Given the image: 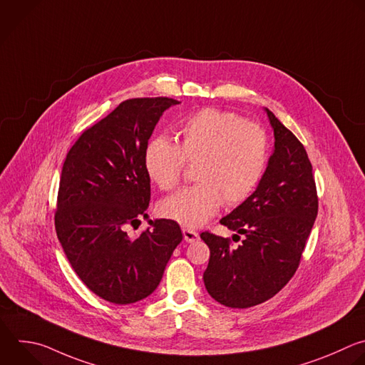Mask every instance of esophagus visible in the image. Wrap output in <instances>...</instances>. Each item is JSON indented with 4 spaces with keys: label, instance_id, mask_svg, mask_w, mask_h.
<instances>
[{
    "label": "esophagus",
    "instance_id": "esophagus-1",
    "mask_svg": "<svg viewBox=\"0 0 365 365\" xmlns=\"http://www.w3.org/2000/svg\"><path fill=\"white\" fill-rule=\"evenodd\" d=\"M182 232H183L185 240L189 242V244H192V242H196V240L199 239V233L195 232V230H192V229H189V227H183Z\"/></svg>",
    "mask_w": 365,
    "mask_h": 365
}]
</instances>
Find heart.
Here are the masks:
<instances>
[{
	"label": "heart",
	"instance_id": "heart-1",
	"mask_svg": "<svg viewBox=\"0 0 365 365\" xmlns=\"http://www.w3.org/2000/svg\"><path fill=\"white\" fill-rule=\"evenodd\" d=\"M268 135L239 114L205 108L183 121L178 145L166 138L149 142L145 168L162 190H173L186 163H196L197 182L160 203V212L185 226H199L222 206L244 203L261 182L268 163Z\"/></svg>",
	"mask_w": 365,
	"mask_h": 365
}]
</instances>
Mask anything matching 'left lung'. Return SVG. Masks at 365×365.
<instances>
[{"label": "left lung", "mask_w": 365, "mask_h": 365, "mask_svg": "<svg viewBox=\"0 0 365 365\" xmlns=\"http://www.w3.org/2000/svg\"><path fill=\"white\" fill-rule=\"evenodd\" d=\"M275 149L257 190L220 219L240 239L209 230L210 250L203 282L209 295L229 308H250L278 294L297 272L318 215L312 165L304 145L267 108Z\"/></svg>", "instance_id": "8db88e82"}]
</instances>
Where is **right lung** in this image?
<instances>
[{
    "label": "right lung",
    "mask_w": 365,
    "mask_h": 365,
    "mask_svg": "<svg viewBox=\"0 0 365 365\" xmlns=\"http://www.w3.org/2000/svg\"><path fill=\"white\" fill-rule=\"evenodd\" d=\"M169 97L121 101L76 140L63 165L56 232L64 254L84 285L118 305L149 297L182 242L172 219L149 220L139 236L128 233L148 217L150 176L145 150Z\"/></svg>",
    "instance_id": "right-lung-1"
}]
</instances>
